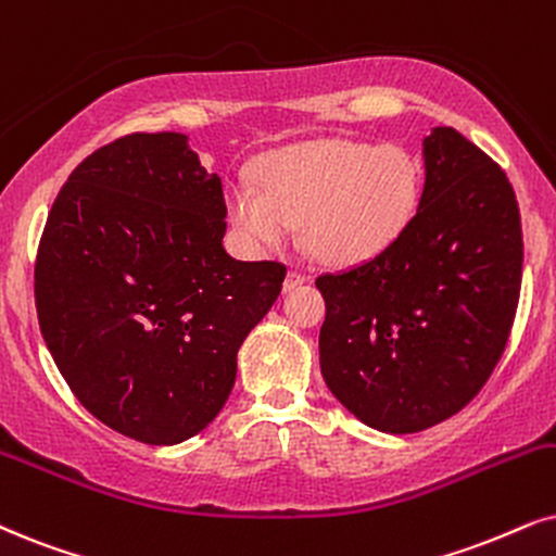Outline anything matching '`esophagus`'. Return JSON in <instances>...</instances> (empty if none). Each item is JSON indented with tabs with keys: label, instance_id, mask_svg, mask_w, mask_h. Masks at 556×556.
Masks as SVG:
<instances>
[{
	"label": "esophagus",
	"instance_id": "esophagus-1",
	"mask_svg": "<svg viewBox=\"0 0 556 556\" xmlns=\"http://www.w3.org/2000/svg\"><path fill=\"white\" fill-rule=\"evenodd\" d=\"M300 285H305V274H300V271H287V277H285V292L298 290Z\"/></svg>",
	"mask_w": 556,
	"mask_h": 556
}]
</instances>
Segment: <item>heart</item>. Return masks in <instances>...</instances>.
<instances>
[{
  "label": "heart",
  "mask_w": 556,
  "mask_h": 556,
  "mask_svg": "<svg viewBox=\"0 0 556 556\" xmlns=\"http://www.w3.org/2000/svg\"><path fill=\"white\" fill-rule=\"evenodd\" d=\"M258 185L228 189V215L249 245H279L300 220L305 249L328 264L369 262L416 215L420 166L400 146L323 140L274 151Z\"/></svg>",
  "instance_id": "1"
}]
</instances>
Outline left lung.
<instances>
[{"label": "left lung", "mask_w": 556, "mask_h": 556, "mask_svg": "<svg viewBox=\"0 0 556 556\" xmlns=\"http://www.w3.org/2000/svg\"><path fill=\"white\" fill-rule=\"evenodd\" d=\"M426 181L400 238L320 274V371L362 424L416 433L459 413L508 343L523 271L516 192L454 128L424 140Z\"/></svg>", "instance_id": "left-lung-1"}]
</instances>
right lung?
Wrapping results in <instances>:
<instances>
[{
	"instance_id": "right-lung-1",
	"label": "right lung",
	"mask_w": 556,
	"mask_h": 556,
	"mask_svg": "<svg viewBox=\"0 0 556 556\" xmlns=\"http://www.w3.org/2000/svg\"><path fill=\"white\" fill-rule=\"evenodd\" d=\"M226 197L179 132H130L68 174L35 256L55 367L112 431L179 444L233 390L236 351L282 290V262L223 249Z\"/></svg>"
}]
</instances>
